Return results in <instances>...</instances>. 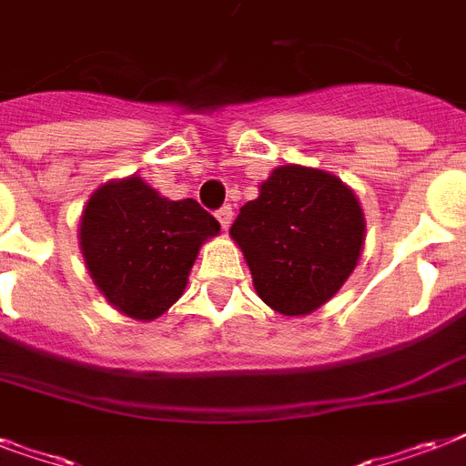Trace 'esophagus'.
Listing matches in <instances>:
<instances>
[{
	"mask_svg": "<svg viewBox=\"0 0 466 466\" xmlns=\"http://www.w3.org/2000/svg\"><path fill=\"white\" fill-rule=\"evenodd\" d=\"M218 219H219V225H222V229H229V225H232V219H234L232 205H225V208H219Z\"/></svg>",
	"mask_w": 466,
	"mask_h": 466,
	"instance_id": "34e87169",
	"label": "esophagus"
}]
</instances>
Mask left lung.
<instances>
[{
    "mask_svg": "<svg viewBox=\"0 0 466 466\" xmlns=\"http://www.w3.org/2000/svg\"><path fill=\"white\" fill-rule=\"evenodd\" d=\"M256 295L285 317L326 305L365 247V212L355 190L321 168L285 164L270 171L234 219Z\"/></svg>",
    "mask_w": 466,
    "mask_h": 466,
    "instance_id": "obj_1",
    "label": "left lung"
}]
</instances>
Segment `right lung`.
Segmentation results:
<instances>
[{
    "mask_svg": "<svg viewBox=\"0 0 466 466\" xmlns=\"http://www.w3.org/2000/svg\"><path fill=\"white\" fill-rule=\"evenodd\" d=\"M219 222L193 198L168 200L137 174L91 193L79 219V248L111 307L137 321L161 317L181 298L205 241Z\"/></svg>",
    "mask_w": 466,
    "mask_h": 466,
    "instance_id": "add662e5",
    "label": "right lung"
}]
</instances>
